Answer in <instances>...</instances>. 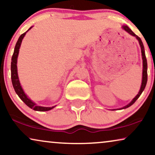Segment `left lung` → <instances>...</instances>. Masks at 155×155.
<instances>
[{"label": "left lung", "instance_id": "1", "mask_svg": "<svg viewBox=\"0 0 155 155\" xmlns=\"http://www.w3.org/2000/svg\"><path fill=\"white\" fill-rule=\"evenodd\" d=\"M123 29H124L125 31H126L127 32L130 34L133 37H136V39L138 40L139 41V44H140V48H141V53H142V57H143V80H142V84H141V87H140V90L138 94H137V96L135 97L134 99H133L132 101H131V102L130 104H128V105L126 106V107H123L122 109H126V108H128L129 107H130L131 105H133V104L135 102V101L137 100V99L139 98V97L140 96V94H142V92H143V90H145V86H146V84H147V59H146V56H145V49H144V46H143V42H142V40L140 39V38L139 37H137V36L135 35V34L133 32V31L131 30V29L129 28L128 26H123Z\"/></svg>", "mask_w": 155, "mask_h": 155}]
</instances>
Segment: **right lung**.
Wrapping results in <instances>:
<instances>
[{"label":"right lung","instance_id":"add662e5","mask_svg":"<svg viewBox=\"0 0 155 155\" xmlns=\"http://www.w3.org/2000/svg\"><path fill=\"white\" fill-rule=\"evenodd\" d=\"M31 28L30 27L28 30H29ZM27 30V31H28ZM26 31V32H27ZM26 32L23 33L22 35H20V37H19V39L17 41L15 47L13 55L12 56V62H11V80H12V86L15 89V91L17 93V94L18 95L19 97L24 101L25 104L28 106L29 108L32 109L35 111H49V110L52 109L54 107H39V106L36 105L33 101H31L28 97L26 96V94H25V92H23V90L21 87L20 81H19V78L18 75V70H17V59H18V54H19V49H20L21 43L24 38L25 34Z\"/></svg>","mask_w":155,"mask_h":155}]
</instances>
